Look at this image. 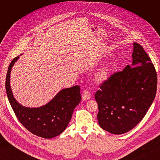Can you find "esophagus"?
Listing matches in <instances>:
<instances>
[{
    "mask_svg": "<svg viewBox=\"0 0 160 160\" xmlns=\"http://www.w3.org/2000/svg\"><path fill=\"white\" fill-rule=\"evenodd\" d=\"M91 98V93L88 90H85L83 93H82V99L83 101L89 100Z\"/></svg>",
    "mask_w": 160,
    "mask_h": 160,
    "instance_id": "esophagus-1",
    "label": "esophagus"
}]
</instances>
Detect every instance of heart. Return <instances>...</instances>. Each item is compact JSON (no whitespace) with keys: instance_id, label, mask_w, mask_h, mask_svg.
I'll list each match as a JSON object with an SVG mask.
<instances>
[{"instance_id":"b5f03b06","label":"heart","mask_w":160,"mask_h":160,"mask_svg":"<svg viewBox=\"0 0 160 160\" xmlns=\"http://www.w3.org/2000/svg\"><path fill=\"white\" fill-rule=\"evenodd\" d=\"M109 78V71L107 68L100 69L95 77V80L99 83H102L107 81Z\"/></svg>"}]
</instances>
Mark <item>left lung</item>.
I'll use <instances>...</instances> for the list:
<instances>
[{"label": "left lung", "instance_id": "8db88e82", "mask_svg": "<svg viewBox=\"0 0 160 160\" xmlns=\"http://www.w3.org/2000/svg\"><path fill=\"white\" fill-rule=\"evenodd\" d=\"M132 64L115 72L100 85L95 98L101 128L123 134L141 122L155 99L157 73L143 48L133 42Z\"/></svg>", "mask_w": 160, "mask_h": 160}]
</instances>
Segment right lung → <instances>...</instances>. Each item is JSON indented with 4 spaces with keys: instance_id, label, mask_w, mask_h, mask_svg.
<instances>
[{
    "instance_id": "add662e5",
    "label": "right lung",
    "mask_w": 160,
    "mask_h": 160,
    "mask_svg": "<svg viewBox=\"0 0 160 160\" xmlns=\"http://www.w3.org/2000/svg\"><path fill=\"white\" fill-rule=\"evenodd\" d=\"M18 58L12 61L7 74L5 87L9 102L19 122L30 132L46 139L55 138L67 128L73 110L80 103V87L61 90L49 103L41 107L22 106L14 98L10 84L12 67Z\"/></svg>"
}]
</instances>
